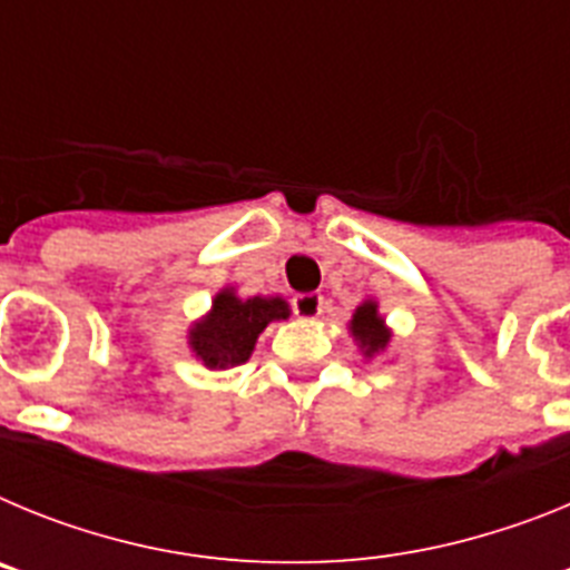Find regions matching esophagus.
<instances>
[{
    "label": "esophagus",
    "mask_w": 570,
    "mask_h": 570,
    "mask_svg": "<svg viewBox=\"0 0 570 570\" xmlns=\"http://www.w3.org/2000/svg\"><path fill=\"white\" fill-rule=\"evenodd\" d=\"M294 311L305 320H316L325 311V296L322 294H296L294 296Z\"/></svg>",
    "instance_id": "1"
}]
</instances>
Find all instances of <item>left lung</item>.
I'll use <instances>...</instances> for the list:
<instances>
[{
	"mask_svg": "<svg viewBox=\"0 0 570 570\" xmlns=\"http://www.w3.org/2000/svg\"><path fill=\"white\" fill-rule=\"evenodd\" d=\"M347 331L354 336V345L360 347V354L365 360H374V356H385L391 351V342H394V331L385 322V316L380 314V302L374 296H365V299L356 305L354 316L347 320Z\"/></svg>",
	"mask_w": 570,
	"mask_h": 570,
	"instance_id": "1",
	"label": "left lung"
}]
</instances>
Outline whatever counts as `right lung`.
<instances>
[{"label": "right lung", "mask_w": 570, "mask_h": 570, "mask_svg": "<svg viewBox=\"0 0 570 570\" xmlns=\"http://www.w3.org/2000/svg\"><path fill=\"white\" fill-rule=\"evenodd\" d=\"M291 316L285 296H245L236 294L234 285H225L214 294L210 308L188 325V351L196 362L208 371H228V367L248 362L256 340L271 322Z\"/></svg>", "instance_id": "1"}]
</instances>
